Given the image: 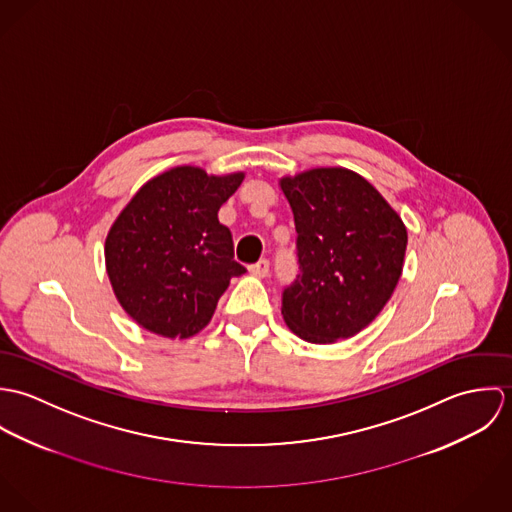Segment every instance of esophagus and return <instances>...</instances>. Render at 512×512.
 Wrapping results in <instances>:
<instances>
[{"mask_svg":"<svg viewBox=\"0 0 512 512\" xmlns=\"http://www.w3.org/2000/svg\"><path fill=\"white\" fill-rule=\"evenodd\" d=\"M248 270H250V274H252V276H258V278H266V276L270 274V260L262 258V260H258L256 264H252Z\"/></svg>","mask_w":512,"mask_h":512,"instance_id":"34e87169","label":"esophagus"}]
</instances>
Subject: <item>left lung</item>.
Instances as JSON below:
<instances>
[{"label":"left lung","mask_w":512,"mask_h":512,"mask_svg":"<svg viewBox=\"0 0 512 512\" xmlns=\"http://www.w3.org/2000/svg\"><path fill=\"white\" fill-rule=\"evenodd\" d=\"M295 222L297 276L282 315L309 343L349 339L382 311L404 264L402 219L361 175L321 167L280 181Z\"/></svg>","instance_id":"obj_1"}]
</instances>
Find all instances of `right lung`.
Here are the masks:
<instances>
[{
    "label": "right lung",
    "instance_id": "add662e5",
    "mask_svg": "<svg viewBox=\"0 0 512 512\" xmlns=\"http://www.w3.org/2000/svg\"><path fill=\"white\" fill-rule=\"evenodd\" d=\"M244 173L215 177L199 167L165 171L134 195L106 238V270L126 313L144 329L187 339L213 317L234 260L219 209Z\"/></svg>",
    "mask_w": 512,
    "mask_h": 512
}]
</instances>
